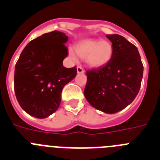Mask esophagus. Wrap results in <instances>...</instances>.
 <instances>
[{
    "mask_svg": "<svg viewBox=\"0 0 160 160\" xmlns=\"http://www.w3.org/2000/svg\"><path fill=\"white\" fill-rule=\"evenodd\" d=\"M77 72L78 73H83L85 72V70H84V69H83V68L81 66H78L77 67Z\"/></svg>",
    "mask_w": 160,
    "mask_h": 160,
    "instance_id": "obj_1",
    "label": "esophagus"
}]
</instances>
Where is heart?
<instances>
[{
	"instance_id": "obj_1",
	"label": "heart",
	"mask_w": 160,
	"mask_h": 160,
	"mask_svg": "<svg viewBox=\"0 0 160 160\" xmlns=\"http://www.w3.org/2000/svg\"><path fill=\"white\" fill-rule=\"evenodd\" d=\"M74 49L79 57L85 58L88 66L94 68L105 66L113 55L112 43L107 40H83L76 45ZM70 56L74 58V53L70 51Z\"/></svg>"
}]
</instances>
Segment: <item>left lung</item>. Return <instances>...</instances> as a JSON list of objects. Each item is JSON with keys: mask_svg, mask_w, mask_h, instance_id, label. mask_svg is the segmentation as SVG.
I'll list each match as a JSON object with an SVG mask.
<instances>
[{"mask_svg": "<svg viewBox=\"0 0 160 160\" xmlns=\"http://www.w3.org/2000/svg\"><path fill=\"white\" fill-rule=\"evenodd\" d=\"M112 42L109 62L87 71L85 97L94 108L114 114L131 104L141 87L143 66L135 45L118 34L106 35Z\"/></svg>", "mask_w": 160, "mask_h": 160, "instance_id": "obj_1", "label": "left lung"}]
</instances>
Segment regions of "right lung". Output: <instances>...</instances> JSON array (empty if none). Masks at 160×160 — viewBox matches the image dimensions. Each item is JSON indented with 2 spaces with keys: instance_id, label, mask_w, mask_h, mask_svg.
<instances>
[{
  "instance_id": "obj_1",
  "label": "right lung",
  "mask_w": 160,
  "mask_h": 160,
  "mask_svg": "<svg viewBox=\"0 0 160 160\" xmlns=\"http://www.w3.org/2000/svg\"><path fill=\"white\" fill-rule=\"evenodd\" d=\"M67 40L59 31L45 33L27 44L17 62L14 91L21 107L32 116L45 118L57 111L63 87L77 74L76 66H63Z\"/></svg>"
}]
</instances>
